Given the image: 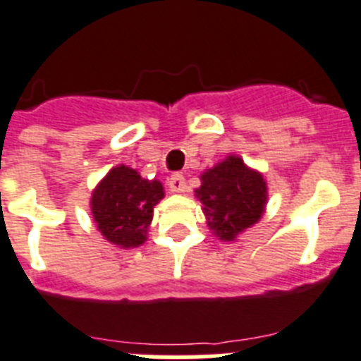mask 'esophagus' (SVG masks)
<instances>
[{
	"instance_id": "esophagus-1",
	"label": "esophagus",
	"mask_w": 361,
	"mask_h": 361,
	"mask_svg": "<svg viewBox=\"0 0 361 361\" xmlns=\"http://www.w3.org/2000/svg\"><path fill=\"white\" fill-rule=\"evenodd\" d=\"M185 187H187V183H185L183 174H172L171 180H169V190L180 194L185 192Z\"/></svg>"
}]
</instances>
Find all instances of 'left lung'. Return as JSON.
<instances>
[{
	"label": "left lung",
	"mask_w": 361,
	"mask_h": 361,
	"mask_svg": "<svg viewBox=\"0 0 361 361\" xmlns=\"http://www.w3.org/2000/svg\"><path fill=\"white\" fill-rule=\"evenodd\" d=\"M194 192L203 203L207 225L224 241H234L238 234L258 224L267 203V183L262 174L234 154L207 169Z\"/></svg>",
	"instance_id": "left-lung-1"
}]
</instances>
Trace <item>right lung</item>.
Returning <instances> with one entry per match:
<instances>
[{
	"label": "right lung",
	"mask_w": 361,
	"mask_h": 361,
	"mask_svg": "<svg viewBox=\"0 0 361 361\" xmlns=\"http://www.w3.org/2000/svg\"><path fill=\"white\" fill-rule=\"evenodd\" d=\"M165 196L158 180H145L130 167H114L90 198L94 224L106 241L121 249L145 243L154 205Z\"/></svg>",
	"instance_id": "right-lung-1"
}]
</instances>
